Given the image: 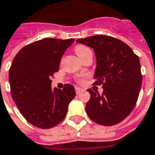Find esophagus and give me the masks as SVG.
<instances>
[{"label":"esophagus","mask_w":155,"mask_h":155,"mask_svg":"<svg viewBox=\"0 0 155 155\" xmlns=\"http://www.w3.org/2000/svg\"><path fill=\"white\" fill-rule=\"evenodd\" d=\"M75 90H76L77 94H81V93L84 91V89H82V88H80V87H75Z\"/></svg>","instance_id":"obj_1"}]
</instances>
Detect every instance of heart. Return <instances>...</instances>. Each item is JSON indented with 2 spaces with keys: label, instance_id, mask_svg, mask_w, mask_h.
I'll list each match as a JSON object with an SVG mask.
<instances>
[{
  "label": "heart",
  "instance_id": "heart-1",
  "mask_svg": "<svg viewBox=\"0 0 155 155\" xmlns=\"http://www.w3.org/2000/svg\"><path fill=\"white\" fill-rule=\"evenodd\" d=\"M75 51H76V53L78 54V56L80 59H82L83 57H85L87 53L92 52L90 49L88 48V47H87V46H85V45H76V46H75ZM78 81H79V82H82L81 79H79Z\"/></svg>",
  "mask_w": 155,
  "mask_h": 155
}]
</instances>
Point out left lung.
Masks as SVG:
<instances>
[{
    "instance_id": "8db88e82",
    "label": "left lung",
    "mask_w": 155,
    "mask_h": 155,
    "mask_svg": "<svg viewBox=\"0 0 155 155\" xmlns=\"http://www.w3.org/2000/svg\"><path fill=\"white\" fill-rule=\"evenodd\" d=\"M94 49L96 56L94 85H103L99 94L92 89L86 110L89 118L103 126L121 122L136 106L142 85L139 58L124 42L97 35L77 40Z\"/></svg>"
}]
</instances>
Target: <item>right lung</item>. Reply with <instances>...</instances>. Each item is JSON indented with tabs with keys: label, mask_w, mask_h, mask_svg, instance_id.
<instances>
[{
	"label": "right lung",
	"mask_w": 155,
	"mask_h": 155,
	"mask_svg": "<svg viewBox=\"0 0 155 155\" xmlns=\"http://www.w3.org/2000/svg\"><path fill=\"white\" fill-rule=\"evenodd\" d=\"M74 41L73 38H45L34 42L21 49L11 63L9 81L12 99L23 117L34 126L50 128L67 115L68 104L76 96L75 88L66 84L62 90H52L51 78Z\"/></svg>",
	"instance_id": "obj_1"
}]
</instances>
